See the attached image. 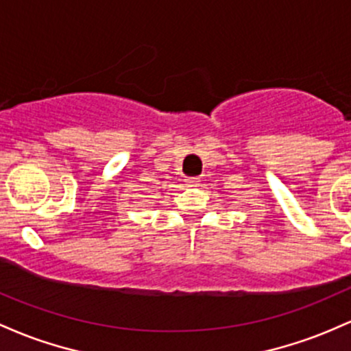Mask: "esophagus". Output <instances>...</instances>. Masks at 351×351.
<instances>
[{
    "mask_svg": "<svg viewBox=\"0 0 351 351\" xmlns=\"http://www.w3.org/2000/svg\"><path fill=\"white\" fill-rule=\"evenodd\" d=\"M200 184V177H187L186 186L189 187H197Z\"/></svg>",
    "mask_w": 351,
    "mask_h": 351,
    "instance_id": "obj_1",
    "label": "esophagus"
}]
</instances>
